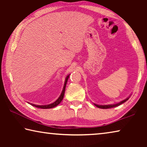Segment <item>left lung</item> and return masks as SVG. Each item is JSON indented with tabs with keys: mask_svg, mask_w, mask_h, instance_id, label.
<instances>
[{
	"mask_svg": "<svg viewBox=\"0 0 147 147\" xmlns=\"http://www.w3.org/2000/svg\"><path fill=\"white\" fill-rule=\"evenodd\" d=\"M129 98H130V96H129L128 98L124 99V100L120 102L119 103H117V104H110V105H97V104H94V105H95L96 107H98V108H102V109H108V108H114V107H116V106H118L119 105H121V104H123L124 102H125L126 101H127Z\"/></svg>",
	"mask_w": 147,
	"mask_h": 147,
	"instance_id": "1",
	"label": "left lung"
}]
</instances>
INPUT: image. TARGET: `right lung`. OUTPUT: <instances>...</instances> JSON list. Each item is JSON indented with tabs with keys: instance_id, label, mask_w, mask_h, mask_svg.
<instances>
[{
	"instance_id": "obj_1",
	"label": "right lung",
	"mask_w": 147,
	"mask_h": 147,
	"mask_svg": "<svg viewBox=\"0 0 147 147\" xmlns=\"http://www.w3.org/2000/svg\"><path fill=\"white\" fill-rule=\"evenodd\" d=\"M69 77V75H68L67 76V78L65 79V84H64V86H63V91H62L61 93L60 94V96H59V97L57 99V100L54 102L52 103L51 104H48V105H44V106H39V105H36V104H30L32 106L36 107V108H41V109H49V108H54V107H56V106H58V104L61 102V100H63V96H64V94H65V87H66V84L67 82V80H68V78ZM30 104V103H29Z\"/></svg>"
}]
</instances>
